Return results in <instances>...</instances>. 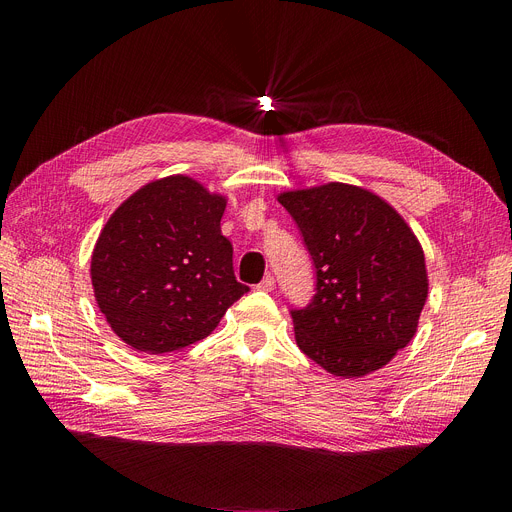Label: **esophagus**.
<instances>
[{"instance_id": "esophagus-1", "label": "esophagus", "mask_w": 512, "mask_h": 512, "mask_svg": "<svg viewBox=\"0 0 512 512\" xmlns=\"http://www.w3.org/2000/svg\"><path fill=\"white\" fill-rule=\"evenodd\" d=\"M276 286V280L272 274H267L259 284H257V290H263V292H272Z\"/></svg>"}]
</instances>
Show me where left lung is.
I'll list each match as a JSON object with an SVG mask.
<instances>
[{
	"instance_id": "8db88e82",
	"label": "left lung",
	"mask_w": 512,
	"mask_h": 512,
	"mask_svg": "<svg viewBox=\"0 0 512 512\" xmlns=\"http://www.w3.org/2000/svg\"><path fill=\"white\" fill-rule=\"evenodd\" d=\"M278 201L315 265V297L290 311L299 348L340 378L382 369L413 340L427 299L417 236L361 186L328 182L280 193Z\"/></svg>"
}]
</instances>
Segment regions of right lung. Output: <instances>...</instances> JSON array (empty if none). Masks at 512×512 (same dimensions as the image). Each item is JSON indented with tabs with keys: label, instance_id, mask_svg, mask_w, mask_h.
<instances>
[{
	"label": "right lung",
	"instance_id": "obj_1",
	"mask_svg": "<svg viewBox=\"0 0 512 512\" xmlns=\"http://www.w3.org/2000/svg\"><path fill=\"white\" fill-rule=\"evenodd\" d=\"M226 197L182 174L132 193L103 226L91 257L99 311L147 355L203 340L249 286L236 282L220 222Z\"/></svg>",
	"mask_w": 512,
	"mask_h": 512
}]
</instances>
